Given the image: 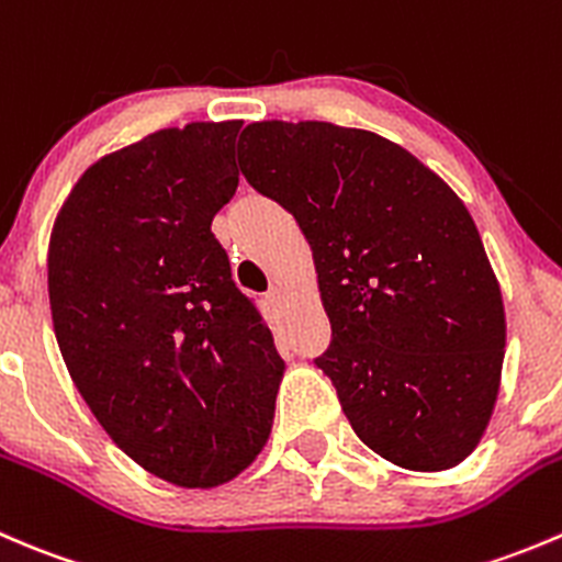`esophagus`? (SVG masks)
Returning <instances> with one entry per match:
<instances>
[{"label":"esophagus","instance_id":"1","mask_svg":"<svg viewBox=\"0 0 562 562\" xmlns=\"http://www.w3.org/2000/svg\"><path fill=\"white\" fill-rule=\"evenodd\" d=\"M268 300H270V303H273V305H283V303H286V294H283L281 286H273V289H270V292H268Z\"/></svg>","mask_w":562,"mask_h":562}]
</instances>
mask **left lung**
<instances>
[{"mask_svg": "<svg viewBox=\"0 0 562 562\" xmlns=\"http://www.w3.org/2000/svg\"><path fill=\"white\" fill-rule=\"evenodd\" d=\"M243 177L314 251L330 376L355 435L404 470L457 468L499 391V283L462 199L387 138L330 122H251Z\"/></svg>", "mask_w": 562, "mask_h": 562, "instance_id": "1", "label": "left lung"}]
</instances>
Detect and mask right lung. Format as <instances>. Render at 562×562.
Returning a JSON list of instances; mask_svg holds the SVG:
<instances>
[{"mask_svg": "<svg viewBox=\"0 0 562 562\" xmlns=\"http://www.w3.org/2000/svg\"><path fill=\"white\" fill-rule=\"evenodd\" d=\"M240 125L166 127L100 158L48 246L54 333L81 398L133 462L188 488L259 457L283 374L210 229L240 182Z\"/></svg>", "mask_w": 562, "mask_h": 562, "instance_id": "right-lung-1", "label": "right lung"}]
</instances>
